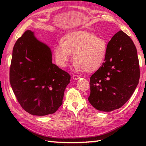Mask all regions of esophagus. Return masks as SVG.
Masks as SVG:
<instances>
[{"instance_id":"esophagus-1","label":"esophagus","mask_w":146,"mask_h":146,"mask_svg":"<svg viewBox=\"0 0 146 146\" xmlns=\"http://www.w3.org/2000/svg\"><path fill=\"white\" fill-rule=\"evenodd\" d=\"M72 78H73V80H78V79L80 78V77L79 76H78V75H73V76H72Z\"/></svg>"}]
</instances>
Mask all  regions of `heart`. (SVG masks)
<instances>
[{
    "label": "heart",
    "mask_w": 146,
    "mask_h": 146,
    "mask_svg": "<svg viewBox=\"0 0 146 146\" xmlns=\"http://www.w3.org/2000/svg\"><path fill=\"white\" fill-rule=\"evenodd\" d=\"M107 51V43L94 34L80 31L66 34L63 41H58L53 49L56 63L65 67L74 54L77 71L93 72L104 63Z\"/></svg>",
    "instance_id": "obj_1"
}]
</instances>
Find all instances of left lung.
I'll use <instances>...</instances> for the list:
<instances>
[{
  "instance_id": "1",
  "label": "left lung",
  "mask_w": 146,
  "mask_h": 146,
  "mask_svg": "<svg viewBox=\"0 0 146 146\" xmlns=\"http://www.w3.org/2000/svg\"><path fill=\"white\" fill-rule=\"evenodd\" d=\"M140 78L137 49L129 36L120 31L107 44L105 62L90 78V103L96 109L111 111L124 105Z\"/></svg>"
}]
</instances>
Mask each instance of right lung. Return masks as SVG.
Wrapping results in <instances>:
<instances>
[{
  "mask_svg": "<svg viewBox=\"0 0 146 146\" xmlns=\"http://www.w3.org/2000/svg\"><path fill=\"white\" fill-rule=\"evenodd\" d=\"M51 48L26 31L15 43L10 83L21 107L33 115L52 114L63 104L71 76L52 63Z\"/></svg>",
  "mask_w": 146,
  "mask_h": 146,
  "instance_id": "add662e5",
  "label": "right lung"
}]
</instances>
